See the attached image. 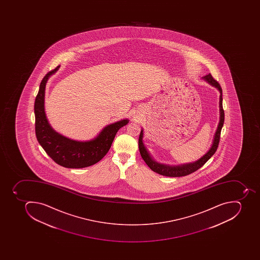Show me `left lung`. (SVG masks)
Segmentation results:
<instances>
[{
	"mask_svg": "<svg viewBox=\"0 0 260 260\" xmlns=\"http://www.w3.org/2000/svg\"><path fill=\"white\" fill-rule=\"evenodd\" d=\"M203 79L206 80L208 84L216 88L219 90V93H220V95H219V121L215 135L213 137L212 145H211V147L209 149L208 151L205 153L203 157H201L199 159L192 161V162L176 166L160 164V162H157V161L153 159L152 156L150 155L149 152L148 151V149L145 147V144L143 142V129H141V133H140L139 141H138L140 153H141V157L143 158L144 161H145V164H147L148 167L152 171L157 173V174L161 175V176H169V177H180V176H184L191 174L192 172H196L197 170L202 168L216 151L218 145H219V138H220L221 129L223 127V122H224V111H223V109L222 88H221L219 83L213 79L211 74H208L207 76H203Z\"/></svg>",
	"mask_w": 260,
	"mask_h": 260,
	"instance_id": "1",
	"label": "left lung"
}]
</instances>
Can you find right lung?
Masks as SVG:
<instances>
[{
  "instance_id": "right-lung-1",
  "label": "right lung",
  "mask_w": 260,
  "mask_h": 260,
  "mask_svg": "<svg viewBox=\"0 0 260 260\" xmlns=\"http://www.w3.org/2000/svg\"><path fill=\"white\" fill-rule=\"evenodd\" d=\"M60 66L46 74L40 84L34 105L37 141L48 155L58 165L67 168H83L99 162L109 151L119 129L127 125L128 119H121L107 125L90 141L70 139L57 133L48 120L45 110V87L49 78Z\"/></svg>"
}]
</instances>
